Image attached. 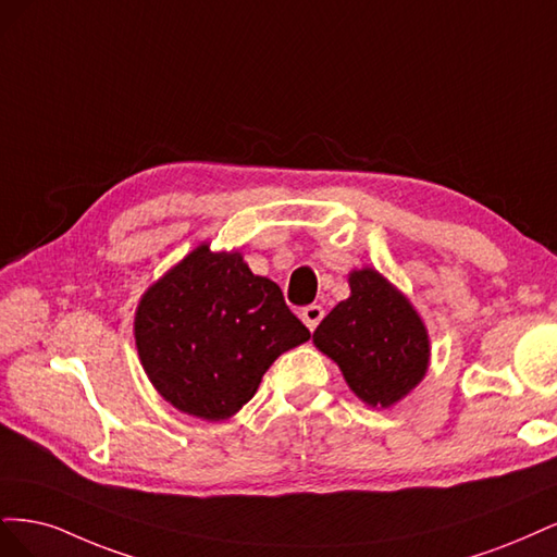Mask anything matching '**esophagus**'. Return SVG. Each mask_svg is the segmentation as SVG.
<instances>
[{
  "label": "esophagus",
  "instance_id": "esophagus-1",
  "mask_svg": "<svg viewBox=\"0 0 557 557\" xmlns=\"http://www.w3.org/2000/svg\"><path fill=\"white\" fill-rule=\"evenodd\" d=\"M300 319H302L305 326L314 331L319 326V321L324 319V308H321V305H308V308H302Z\"/></svg>",
  "mask_w": 557,
  "mask_h": 557
}]
</instances>
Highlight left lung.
I'll return each instance as SVG.
<instances>
[{
	"mask_svg": "<svg viewBox=\"0 0 557 557\" xmlns=\"http://www.w3.org/2000/svg\"><path fill=\"white\" fill-rule=\"evenodd\" d=\"M349 286L351 296L335 305L312 339L358 398L388 407L423 380L428 333L409 300L372 268L351 273Z\"/></svg>",
	"mask_w": 557,
	"mask_h": 557,
	"instance_id": "1",
	"label": "left lung"
}]
</instances>
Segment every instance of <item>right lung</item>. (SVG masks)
Masks as SVG:
<instances>
[{
    "label": "right lung",
    "instance_id": "1",
    "mask_svg": "<svg viewBox=\"0 0 557 557\" xmlns=\"http://www.w3.org/2000/svg\"><path fill=\"white\" fill-rule=\"evenodd\" d=\"M134 333L154 388L206 421L236 414L275 358L310 339L273 280L255 275L240 255L210 252L208 245L150 286Z\"/></svg>",
    "mask_w": 557,
    "mask_h": 557
}]
</instances>
